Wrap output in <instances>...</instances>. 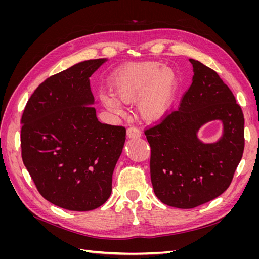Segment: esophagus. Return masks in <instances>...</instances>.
I'll return each mask as SVG.
<instances>
[{
  "label": "esophagus",
  "mask_w": 259,
  "mask_h": 259,
  "mask_svg": "<svg viewBox=\"0 0 259 259\" xmlns=\"http://www.w3.org/2000/svg\"><path fill=\"white\" fill-rule=\"evenodd\" d=\"M126 135L128 138H137L142 136V132H140L137 127L135 126H131L126 131Z\"/></svg>",
  "instance_id": "1"
}]
</instances>
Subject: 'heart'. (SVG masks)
<instances>
[{
	"instance_id": "b5f03b06",
	"label": "heart",
	"mask_w": 259,
	"mask_h": 259,
	"mask_svg": "<svg viewBox=\"0 0 259 259\" xmlns=\"http://www.w3.org/2000/svg\"><path fill=\"white\" fill-rule=\"evenodd\" d=\"M175 73L159 62L132 64L122 68L111 84V94H100L99 99L108 110L123 114L121 101L138 99V111L145 120H159L166 112L175 90Z\"/></svg>"
}]
</instances>
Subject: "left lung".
<instances>
[{
	"mask_svg": "<svg viewBox=\"0 0 259 259\" xmlns=\"http://www.w3.org/2000/svg\"><path fill=\"white\" fill-rule=\"evenodd\" d=\"M193 80L177 109L166 111L144 133L151 149L153 190L164 204L193 208L214 200L230 186L244 151V115L236 97L213 69L190 59ZM213 119L224 123L215 144L196 132Z\"/></svg>",
	"mask_w": 259,
	"mask_h": 259,
	"instance_id": "left-lung-1",
	"label": "left lung"
}]
</instances>
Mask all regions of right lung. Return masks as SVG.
Returning a JSON list of instances; mask_svg holds the SVG:
<instances>
[{
	"instance_id": "add662e5",
	"label": "right lung",
	"mask_w": 259,
	"mask_h": 259,
	"mask_svg": "<svg viewBox=\"0 0 259 259\" xmlns=\"http://www.w3.org/2000/svg\"><path fill=\"white\" fill-rule=\"evenodd\" d=\"M105 59L86 60L37 86L21 116V158L42 197L61 208L103 205L126 138L122 125L100 123L89 77Z\"/></svg>"
}]
</instances>
